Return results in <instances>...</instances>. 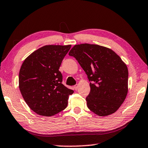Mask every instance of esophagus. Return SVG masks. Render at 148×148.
<instances>
[{"mask_svg":"<svg viewBox=\"0 0 148 148\" xmlns=\"http://www.w3.org/2000/svg\"><path fill=\"white\" fill-rule=\"evenodd\" d=\"M74 88V89H75V90H76V91H77V89H78V85H77V84H76V85H75Z\"/></svg>","mask_w":148,"mask_h":148,"instance_id":"34e87169","label":"esophagus"}]
</instances>
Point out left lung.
<instances>
[{"label": "left lung", "instance_id": "8db88e82", "mask_svg": "<svg viewBox=\"0 0 148 148\" xmlns=\"http://www.w3.org/2000/svg\"><path fill=\"white\" fill-rule=\"evenodd\" d=\"M69 55L77 60L90 82L88 108L99 116L116 112L128 92V69L120 57L107 47L89 44L75 45Z\"/></svg>", "mask_w": 148, "mask_h": 148}]
</instances>
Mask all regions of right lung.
<instances>
[{"label":"right lung","mask_w":148,"mask_h":148,"mask_svg":"<svg viewBox=\"0 0 148 148\" xmlns=\"http://www.w3.org/2000/svg\"><path fill=\"white\" fill-rule=\"evenodd\" d=\"M71 45L40 47L23 61L19 74V87L29 107L37 114L52 116L64 110L74 91L62 84L59 71Z\"/></svg>","instance_id":"1"}]
</instances>
